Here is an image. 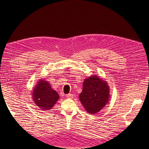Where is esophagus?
I'll list each match as a JSON object with an SVG mask.
<instances>
[{
    "mask_svg": "<svg viewBox=\"0 0 149 149\" xmlns=\"http://www.w3.org/2000/svg\"><path fill=\"white\" fill-rule=\"evenodd\" d=\"M73 94H71V93L66 94V97H67V98L71 99V98H73Z\"/></svg>",
    "mask_w": 149,
    "mask_h": 149,
    "instance_id": "34e87169",
    "label": "esophagus"
}]
</instances>
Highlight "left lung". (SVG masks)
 <instances>
[{
    "label": "left lung",
    "mask_w": 149,
    "mask_h": 149,
    "mask_svg": "<svg viewBox=\"0 0 149 149\" xmlns=\"http://www.w3.org/2000/svg\"><path fill=\"white\" fill-rule=\"evenodd\" d=\"M110 97L109 86L103 78L92 75L84 79L79 98L88 113L95 114L100 112L109 102Z\"/></svg>",
    "instance_id": "left-lung-1"
}]
</instances>
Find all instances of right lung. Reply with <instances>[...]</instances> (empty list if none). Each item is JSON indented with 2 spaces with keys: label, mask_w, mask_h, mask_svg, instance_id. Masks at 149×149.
Wrapping results in <instances>:
<instances>
[{
  "label": "right lung",
  "mask_w": 149,
  "mask_h": 149,
  "mask_svg": "<svg viewBox=\"0 0 149 149\" xmlns=\"http://www.w3.org/2000/svg\"><path fill=\"white\" fill-rule=\"evenodd\" d=\"M32 100L40 110L49 111L60 98L59 94L53 89L48 81L40 79L32 90Z\"/></svg>",
  "instance_id": "1"
}]
</instances>
